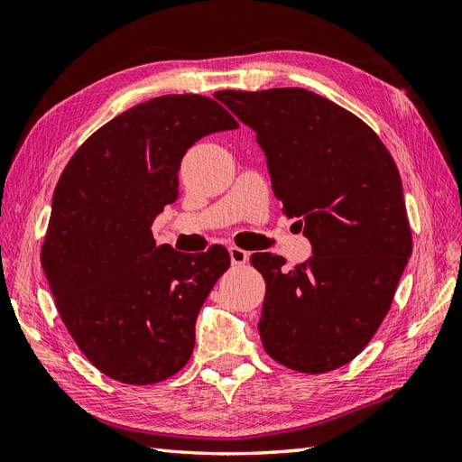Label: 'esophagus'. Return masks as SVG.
Wrapping results in <instances>:
<instances>
[{"label": "esophagus", "mask_w": 462, "mask_h": 462, "mask_svg": "<svg viewBox=\"0 0 462 462\" xmlns=\"http://www.w3.org/2000/svg\"><path fill=\"white\" fill-rule=\"evenodd\" d=\"M229 256H231L233 265H245L248 262V253H246V250L239 248V246H231Z\"/></svg>", "instance_id": "34e87169"}]
</instances>
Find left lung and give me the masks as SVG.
I'll return each instance as SVG.
<instances>
[{"mask_svg": "<svg viewBox=\"0 0 462 462\" xmlns=\"http://www.w3.org/2000/svg\"><path fill=\"white\" fill-rule=\"evenodd\" d=\"M214 96L256 131L275 199L312 243L291 270L283 256H250L265 282V353L302 374L341 368L382 326L412 254L397 165L365 121L310 90Z\"/></svg>", "mask_w": 462, "mask_h": 462, "instance_id": "1", "label": "left lung"}]
</instances>
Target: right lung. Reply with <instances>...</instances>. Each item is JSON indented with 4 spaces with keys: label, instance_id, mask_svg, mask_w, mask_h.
<instances>
[{
    "label": "right lung",
    "instance_id": "add662e5",
    "mask_svg": "<svg viewBox=\"0 0 462 462\" xmlns=\"http://www.w3.org/2000/svg\"><path fill=\"white\" fill-rule=\"evenodd\" d=\"M239 123L212 97L167 94L106 123L53 190L40 262L77 346L107 377L152 385L183 368L227 248L156 246L152 223L177 200L179 165L202 136Z\"/></svg>",
    "mask_w": 462,
    "mask_h": 462
}]
</instances>
